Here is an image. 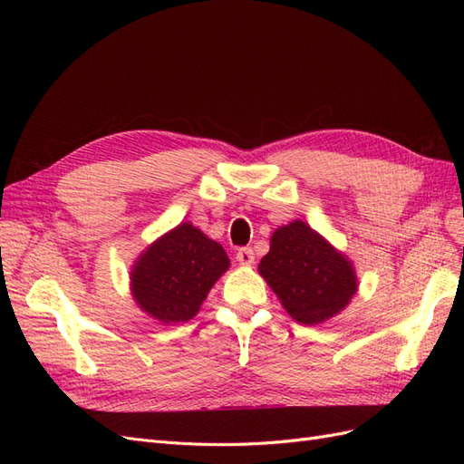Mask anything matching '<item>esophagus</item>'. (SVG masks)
Returning <instances> with one entry per match:
<instances>
[{"label": "esophagus", "instance_id": "34e87169", "mask_svg": "<svg viewBox=\"0 0 464 464\" xmlns=\"http://www.w3.org/2000/svg\"><path fill=\"white\" fill-rule=\"evenodd\" d=\"M236 259H237V263H240V265H251V263L256 261L254 249H251V247H240V249H237V254H236Z\"/></svg>", "mask_w": 464, "mask_h": 464}]
</instances>
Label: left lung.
Returning <instances> with one entry per match:
<instances>
[{"label": "left lung", "instance_id": "1", "mask_svg": "<svg viewBox=\"0 0 464 464\" xmlns=\"http://www.w3.org/2000/svg\"><path fill=\"white\" fill-rule=\"evenodd\" d=\"M259 273L302 325L331 319L358 288L350 261L302 220L273 232Z\"/></svg>", "mask_w": 464, "mask_h": 464}]
</instances>
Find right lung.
<instances>
[{"label":"right lung","mask_w":464,"mask_h":464,"mask_svg":"<svg viewBox=\"0 0 464 464\" xmlns=\"http://www.w3.org/2000/svg\"><path fill=\"white\" fill-rule=\"evenodd\" d=\"M228 265L220 244L184 222L139 257L131 273L133 298L154 319L188 321Z\"/></svg>","instance_id":"obj_1"}]
</instances>
